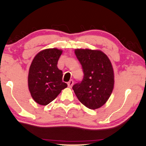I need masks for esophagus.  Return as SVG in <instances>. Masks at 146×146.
Wrapping results in <instances>:
<instances>
[{
	"label": "esophagus",
	"mask_w": 146,
	"mask_h": 146,
	"mask_svg": "<svg viewBox=\"0 0 146 146\" xmlns=\"http://www.w3.org/2000/svg\"><path fill=\"white\" fill-rule=\"evenodd\" d=\"M73 84H74V81L72 80H70L68 82V87H70V88H71Z\"/></svg>",
	"instance_id": "esophagus-1"
}]
</instances>
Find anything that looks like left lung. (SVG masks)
<instances>
[{
    "label": "left lung",
    "mask_w": 146,
    "mask_h": 146,
    "mask_svg": "<svg viewBox=\"0 0 146 146\" xmlns=\"http://www.w3.org/2000/svg\"><path fill=\"white\" fill-rule=\"evenodd\" d=\"M84 77L72 89L80 102L92 110L102 106L110 96L114 85L112 65L103 52L96 50L76 49Z\"/></svg>",
    "instance_id": "obj_1"
}]
</instances>
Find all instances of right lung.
<instances>
[{
    "label": "right lung",
    "mask_w": 146,
    "mask_h": 146,
    "mask_svg": "<svg viewBox=\"0 0 146 146\" xmlns=\"http://www.w3.org/2000/svg\"><path fill=\"white\" fill-rule=\"evenodd\" d=\"M62 50H43L34 58L29 68V89L36 102L46 106L53 101L68 85L62 82V71L57 64Z\"/></svg>",
    "instance_id": "right-lung-1"
}]
</instances>
